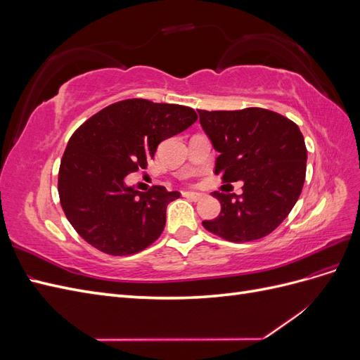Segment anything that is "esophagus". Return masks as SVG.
<instances>
[{"label":"esophagus","mask_w":360,"mask_h":360,"mask_svg":"<svg viewBox=\"0 0 360 360\" xmlns=\"http://www.w3.org/2000/svg\"><path fill=\"white\" fill-rule=\"evenodd\" d=\"M183 195H184V197H186V198L192 200V201H198V200L202 198V193H200V192H184Z\"/></svg>","instance_id":"1"}]
</instances>
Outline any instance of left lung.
<instances>
[{"label": "left lung", "mask_w": 360, "mask_h": 360, "mask_svg": "<svg viewBox=\"0 0 360 360\" xmlns=\"http://www.w3.org/2000/svg\"><path fill=\"white\" fill-rule=\"evenodd\" d=\"M200 123L219 153L214 174L243 181V193L213 192L221 213L202 221L205 230L230 242L270 234L297 202L307 174V146L296 123L263 108L201 111Z\"/></svg>", "instance_id": "left-lung-1"}]
</instances>
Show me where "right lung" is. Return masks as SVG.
<instances>
[{
  "label": "right lung",
  "mask_w": 360,
  "mask_h": 360,
  "mask_svg": "<svg viewBox=\"0 0 360 360\" xmlns=\"http://www.w3.org/2000/svg\"><path fill=\"white\" fill-rule=\"evenodd\" d=\"M198 120L192 108L129 99L106 106L76 130L64 151L58 193L69 222L86 243L132 255L162 234L167 207L180 192H139L126 176L146 168L163 139Z\"/></svg>",
  "instance_id": "obj_1"
}]
</instances>
